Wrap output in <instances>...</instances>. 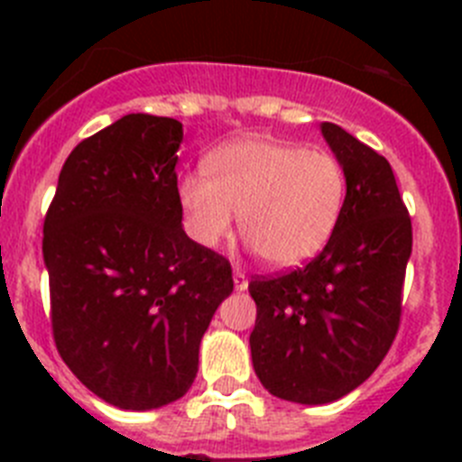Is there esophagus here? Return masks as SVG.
I'll use <instances>...</instances> for the list:
<instances>
[{
    "instance_id": "34e87169",
    "label": "esophagus",
    "mask_w": 462,
    "mask_h": 462,
    "mask_svg": "<svg viewBox=\"0 0 462 462\" xmlns=\"http://www.w3.org/2000/svg\"><path fill=\"white\" fill-rule=\"evenodd\" d=\"M234 287L236 291H245V289H247V275H245L240 268H236L234 271Z\"/></svg>"
}]
</instances>
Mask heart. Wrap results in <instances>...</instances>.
Here are the masks:
<instances>
[{
	"label": "heart",
	"instance_id": "obj_1",
	"mask_svg": "<svg viewBox=\"0 0 462 462\" xmlns=\"http://www.w3.org/2000/svg\"><path fill=\"white\" fill-rule=\"evenodd\" d=\"M208 175L187 173L178 201L187 231L203 247L240 234L271 266L312 259L330 240L346 203V171L328 150L247 136L208 157Z\"/></svg>",
	"mask_w": 462,
	"mask_h": 462
}]
</instances>
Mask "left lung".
Instances as JSON below:
<instances>
[{"label": "left lung", "mask_w": 462, "mask_h": 462, "mask_svg": "<svg viewBox=\"0 0 462 462\" xmlns=\"http://www.w3.org/2000/svg\"><path fill=\"white\" fill-rule=\"evenodd\" d=\"M321 134L349 180L340 222L305 268L250 282L256 377L300 405L333 402L377 370L398 333L411 254V219L389 162L333 122Z\"/></svg>", "instance_id": "1"}]
</instances>
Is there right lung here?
I'll list each match as a JSON object with an SVG mask.
<instances>
[{
  "label": "right lung",
  "mask_w": 462,
  "mask_h": 462,
  "mask_svg": "<svg viewBox=\"0 0 462 462\" xmlns=\"http://www.w3.org/2000/svg\"><path fill=\"white\" fill-rule=\"evenodd\" d=\"M173 117L132 113L80 141L43 222L57 352L120 410H157L189 391L231 263L182 228Z\"/></svg>",
  "instance_id": "add662e5"
}]
</instances>
